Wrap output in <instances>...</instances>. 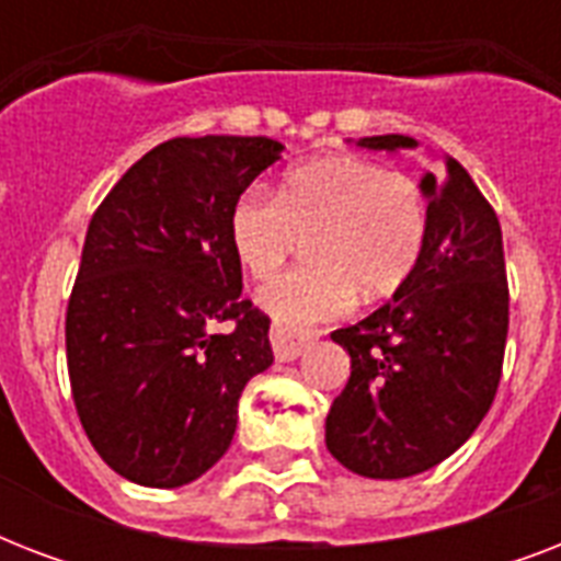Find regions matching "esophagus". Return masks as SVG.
<instances>
[{
  "mask_svg": "<svg viewBox=\"0 0 561 561\" xmlns=\"http://www.w3.org/2000/svg\"><path fill=\"white\" fill-rule=\"evenodd\" d=\"M314 341V332H294V329H285V325H273L271 329V346L276 360H297Z\"/></svg>",
  "mask_w": 561,
  "mask_h": 561,
  "instance_id": "esophagus-1",
  "label": "esophagus"
}]
</instances>
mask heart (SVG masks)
Returning <instances> with one entry per match:
<instances>
[{"label":"heart","mask_w":561,"mask_h":561,"mask_svg":"<svg viewBox=\"0 0 561 561\" xmlns=\"http://www.w3.org/2000/svg\"><path fill=\"white\" fill-rule=\"evenodd\" d=\"M308 259L271 282L259 306L285 329L346 314L392 297L416 273L427 244V197L416 178L364 157H329L299 165L279 192L250 188L229 211V244L238 264L264 282L282 271L299 241Z\"/></svg>","instance_id":"heart-1"}]
</instances>
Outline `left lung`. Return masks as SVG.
I'll use <instances>...</instances> for the list:
<instances>
[{"mask_svg":"<svg viewBox=\"0 0 561 561\" xmlns=\"http://www.w3.org/2000/svg\"><path fill=\"white\" fill-rule=\"evenodd\" d=\"M358 145L399 151L416 139ZM419 186L427 244L416 273L392 302L332 332L352 375L325 416V445L360 478H410L451 457L492 408L504 367L510 288L495 209L454 157Z\"/></svg>","mask_w":561,"mask_h":561,"instance_id":"8db88e82","label":"left lung"}]
</instances>
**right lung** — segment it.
<instances>
[{
    "label": "right lung",
    "instance_id": "obj_1",
    "mask_svg": "<svg viewBox=\"0 0 561 561\" xmlns=\"http://www.w3.org/2000/svg\"><path fill=\"white\" fill-rule=\"evenodd\" d=\"M279 153L267 136H178L92 215L66 308L69 383L92 448L139 486L206 474L247 381L273 364L271 320L241 297L229 211Z\"/></svg>",
    "mask_w": 561,
    "mask_h": 561
}]
</instances>
